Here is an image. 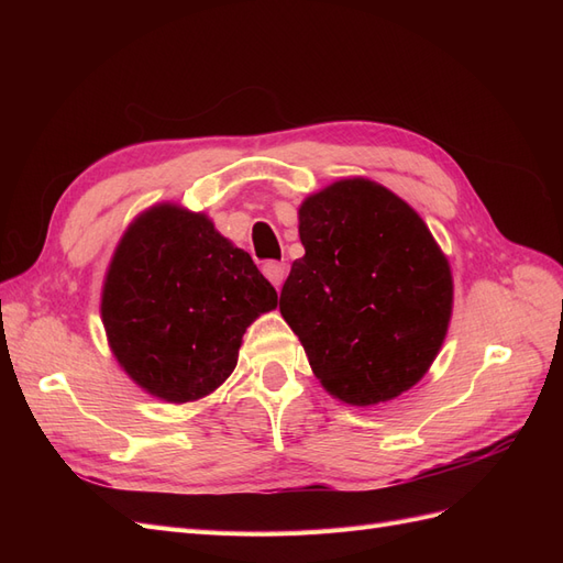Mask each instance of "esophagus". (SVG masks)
<instances>
[{
  "label": "esophagus",
  "instance_id": "1",
  "mask_svg": "<svg viewBox=\"0 0 563 563\" xmlns=\"http://www.w3.org/2000/svg\"><path fill=\"white\" fill-rule=\"evenodd\" d=\"M286 265L284 263H277V261H267L265 265H263V275L275 284V288L279 291L282 288V284H284V279H286Z\"/></svg>",
  "mask_w": 563,
  "mask_h": 563
}]
</instances>
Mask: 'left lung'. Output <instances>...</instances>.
<instances>
[{
  "instance_id": "1",
  "label": "left lung",
  "mask_w": 563,
  "mask_h": 563,
  "mask_svg": "<svg viewBox=\"0 0 563 563\" xmlns=\"http://www.w3.org/2000/svg\"><path fill=\"white\" fill-rule=\"evenodd\" d=\"M305 255L279 310L323 389L376 406L411 389L444 343L453 310L446 255L387 187L345 178L298 209Z\"/></svg>"
}]
</instances>
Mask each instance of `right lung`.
<instances>
[{
    "label": "right lung",
    "mask_w": 563,
    "mask_h": 563,
    "mask_svg": "<svg viewBox=\"0 0 563 563\" xmlns=\"http://www.w3.org/2000/svg\"><path fill=\"white\" fill-rule=\"evenodd\" d=\"M277 291L203 213L157 203L133 220L108 267L100 314L129 378L185 404L236 366L242 335Z\"/></svg>",
    "instance_id": "right-lung-1"
}]
</instances>
